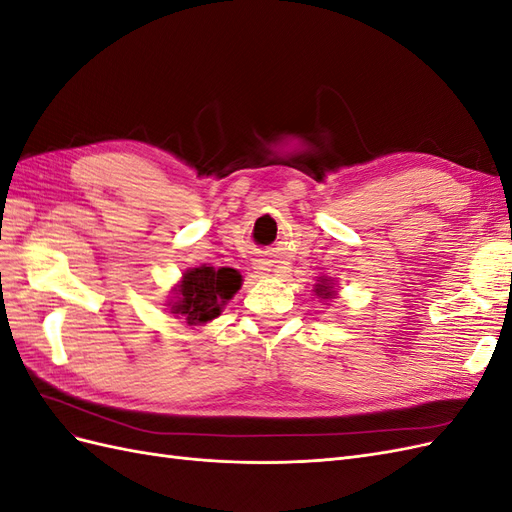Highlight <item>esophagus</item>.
<instances>
[{
  "label": "esophagus",
  "mask_w": 512,
  "mask_h": 512,
  "mask_svg": "<svg viewBox=\"0 0 512 512\" xmlns=\"http://www.w3.org/2000/svg\"><path fill=\"white\" fill-rule=\"evenodd\" d=\"M254 269H256V273H260V275H269L271 265H269V262H265V260H256V262H254Z\"/></svg>",
  "instance_id": "34e87169"
}]
</instances>
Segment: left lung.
Instances as JSON below:
<instances>
[{"mask_svg":"<svg viewBox=\"0 0 512 512\" xmlns=\"http://www.w3.org/2000/svg\"><path fill=\"white\" fill-rule=\"evenodd\" d=\"M314 292H316V297H318L320 301H322V299H324V301L335 299V294H337L331 277H318V284L314 286Z\"/></svg>","mask_w":512,"mask_h":512,"instance_id":"obj_1","label":"left lung"}]
</instances>
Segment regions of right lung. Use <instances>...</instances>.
<instances>
[{"mask_svg": "<svg viewBox=\"0 0 512 512\" xmlns=\"http://www.w3.org/2000/svg\"><path fill=\"white\" fill-rule=\"evenodd\" d=\"M241 282V273L230 267L200 265L185 269L166 307L190 327H203L222 314L228 301L239 292Z\"/></svg>", "mask_w": 512, "mask_h": 512, "instance_id": "1", "label": "right lung"}]
</instances>
